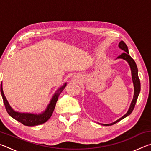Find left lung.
Wrapping results in <instances>:
<instances>
[{"instance_id": "obj_1", "label": "left lung", "mask_w": 151, "mask_h": 151, "mask_svg": "<svg viewBox=\"0 0 151 151\" xmlns=\"http://www.w3.org/2000/svg\"><path fill=\"white\" fill-rule=\"evenodd\" d=\"M119 47L120 48H121L122 50H123L124 52L122 53L121 55H119V57H117V58H122V59L126 60L127 62L129 63L130 66H131L132 82H133L134 87V97H133V99H132L131 106H130L129 111H128L126 114H124V115L122 117H121V119H119V120H117L116 121L112 122L111 124H102L103 125H104V126H109V125H112L114 124H116V122H118L119 121H121V120L124 119L125 117H127V116H129V114H131V112L133 111V110L134 109L135 104H136L138 96H139V94L140 93V79L139 78V75H138V68H137V66L136 65V63L134 62V60L132 59V57L129 55L128 47L124 41L121 40V41L119 42Z\"/></svg>"}]
</instances>
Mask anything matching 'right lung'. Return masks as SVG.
<instances>
[{"label":"right lung","mask_w":151,"mask_h":151,"mask_svg":"<svg viewBox=\"0 0 151 151\" xmlns=\"http://www.w3.org/2000/svg\"><path fill=\"white\" fill-rule=\"evenodd\" d=\"M66 84H65L63 87H61L59 90L57 91V93L53 96L52 100H51L50 104H48L47 109L46 111L42 114H29V113H20V112H15L11 109L10 106L9 104L7 101L6 97H5L3 91H2V84L1 85V92L2 94V99H3V102L5 106V109H6L7 112L10 116L12 118L17 120L20 122H21L22 124L25 125V126H36V125H39L45 123L47 122L48 119L50 118L52 116L53 111H54L55 107L56 106V103H57L58 96L60 94L61 92L63 91L64 88H65Z\"/></svg>","instance_id":"1"}]
</instances>
